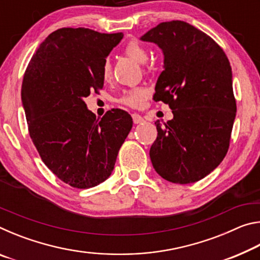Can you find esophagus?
I'll use <instances>...</instances> for the list:
<instances>
[{"instance_id":"obj_1","label":"esophagus","mask_w":260,"mask_h":260,"mask_svg":"<svg viewBox=\"0 0 260 260\" xmlns=\"http://www.w3.org/2000/svg\"><path fill=\"white\" fill-rule=\"evenodd\" d=\"M132 117H133L134 124H141V122L144 121V118L141 117L140 114H138V113H133V114H132Z\"/></svg>"}]
</instances>
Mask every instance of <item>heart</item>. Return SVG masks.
I'll list each match as a JSON object with an SVG mask.
<instances>
[{"label": "heart", "mask_w": 260, "mask_h": 260, "mask_svg": "<svg viewBox=\"0 0 260 260\" xmlns=\"http://www.w3.org/2000/svg\"><path fill=\"white\" fill-rule=\"evenodd\" d=\"M124 52L126 56H128L129 58L134 59L138 63H146L149 58V52L146 49V47L141 45L138 41H131L127 43L125 47ZM112 74V67L111 61L109 59H105L102 65V78L103 80L108 81L111 78ZM149 91L147 88L144 87H135L132 89L125 90L122 95L120 96V102L122 104L127 105L131 108H141L144 103V101L148 98Z\"/></svg>", "instance_id": "obj_1"}]
</instances>
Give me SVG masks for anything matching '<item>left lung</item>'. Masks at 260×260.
<instances>
[{
  "instance_id": "1",
  "label": "left lung",
  "mask_w": 260,
  "mask_h": 260,
  "mask_svg": "<svg viewBox=\"0 0 260 260\" xmlns=\"http://www.w3.org/2000/svg\"><path fill=\"white\" fill-rule=\"evenodd\" d=\"M164 54L153 100L170 105L173 119L155 122L150 148L153 169L161 178L186 184L205 178L225 158L236 102L232 68L208 34L181 20L165 21L141 37Z\"/></svg>"
}]
</instances>
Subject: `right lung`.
<instances>
[{
    "label": "right lung",
    "mask_w": 260,
    "mask_h": 260,
    "mask_svg": "<svg viewBox=\"0 0 260 260\" xmlns=\"http://www.w3.org/2000/svg\"><path fill=\"white\" fill-rule=\"evenodd\" d=\"M124 34L59 28L48 35L24 74L21 102L29 136L42 161L61 181L87 189L111 175L133 126L112 109L101 119L83 99L102 89V65Z\"/></svg>",
    "instance_id": "add662e5"
}]
</instances>
